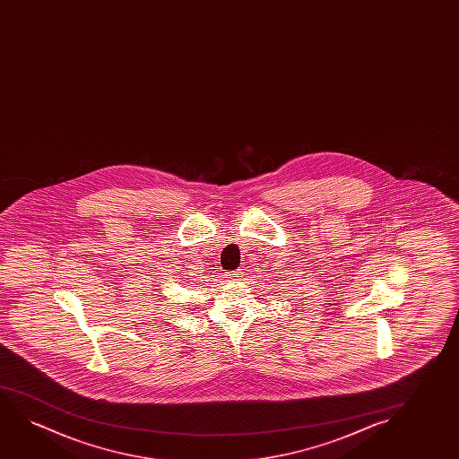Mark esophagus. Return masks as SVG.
I'll list each match as a JSON object with an SVG mask.
<instances>
[{"label": "esophagus", "instance_id": "1", "mask_svg": "<svg viewBox=\"0 0 459 459\" xmlns=\"http://www.w3.org/2000/svg\"><path fill=\"white\" fill-rule=\"evenodd\" d=\"M229 277H230V279H233V281H238V279H241V277H243V271H232V273H229Z\"/></svg>", "mask_w": 459, "mask_h": 459}]
</instances>
